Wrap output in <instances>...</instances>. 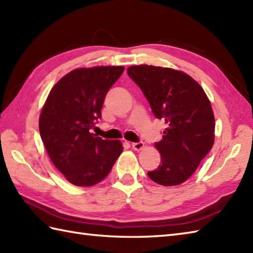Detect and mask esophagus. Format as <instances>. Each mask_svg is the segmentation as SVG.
<instances>
[{
  "label": "esophagus",
  "mask_w": 253,
  "mask_h": 253,
  "mask_svg": "<svg viewBox=\"0 0 253 253\" xmlns=\"http://www.w3.org/2000/svg\"><path fill=\"white\" fill-rule=\"evenodd\" d=\"M132 147L134 150H141L144 147L143 142H137V143H132Z\"/></svg>",
  "instance_id": "1"
}]
</instances>
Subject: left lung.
Instances as JSON below:
<instances>
[{"instance_id":"obj_1","label":"left lung","mask_w":253,"mask_h":253,"mask_svg":"<svg viewBox=\"0 0 253 253\" xmlns=\"http://www.w3.org/2000/svg\"><path fill=\"white\" fill-rule=\"evenodd\" d=\"M127 75L141 87L157 119L167 128L155 143L161 162L148 176L164 186L182 184L214 142V116L204 88L182 71L148 65L131 66Z\"/></svg>"}]
</instances>
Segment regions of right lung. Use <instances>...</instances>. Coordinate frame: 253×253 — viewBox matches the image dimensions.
Returning a JSON list of instances; mask_svg holds the SVG:
<instances>
[{"mask_svg":"<svg viewBox=\"0 0 253 253\" xmlns=\"http://www.w3.org/2000/svg\"><path fill=\"white\" fill-rule=\"evenodd\" d=\"M122 66L79 68L61 78L44 104L39 128L53 165L76 186H93L108 175L122 153L120 141L91 133L106 94Z\"/></svg>","mask_w":253,"mask_h":253,"instance_id":"add662e5","label":"right lung"}]
</instances>
